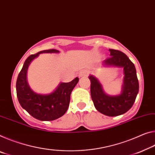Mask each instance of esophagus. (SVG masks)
<instances>
[{
	"mask_svg": "<svg viewBox=\"0 0 155 155\" xmlns=\"http://www.w3.org/2000/svg\"><path fill=\"white\" fill-rule=\"evenodd\" d=\"M88 74V71L87 70H83L81 71L79 73V74H78V77H85V76H87Z\"/></svg>",
	"mask_w": 155,
	"mask_h": 155,
	"instance_id": "1",
	"label": "esophagus"
}]
</instances>
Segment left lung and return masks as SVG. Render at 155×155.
Segmentation results:
<instances>
[{"label": "left lung", "instance_id": "8db88e82", "mask_svg": "<svg viewBox=\"0 0 155 155\" xmlns=\"http://www.w3.org/2000/svg\"><path fill=\"white\" fill-rule=\"evenodd\" d=\"M110 57L103 62L105 66L124 68V78L121 93L110 96L105 94L102 85L94 76L90 75L91 97L98 111L109 117H116L131 108L139 92V82L133 63L122 51L109 49Z\"/></svg>", "mask_w": 155, "mask_h": 155}]
</instances>
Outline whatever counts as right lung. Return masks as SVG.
Listing matches in <instances>:
<instances>
[{
    "label": "right lung",
    "mask_w": 155,
    "mask_h": 155,
    "mask_svg": "<svg viewBox=\"0 0 155 155\" xmlns=\"http://www.w3.org/2000/svg\"><path fill=\"white\" fill-rule=\"evenodd\" d=\"M56 50H43L30 55L25 61L16 81V94L21 107L35 119L40 121H53L62 117L67 111L70 94L78 82V78L69 83H61L53 92L40 94L34 92L27 81V72L34 58L43 53H58Z\"/></svg>",
    "instance_id": "right-lung-1"
}]
</instances>
